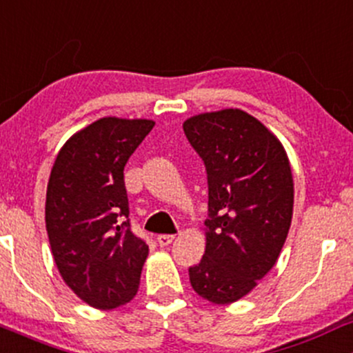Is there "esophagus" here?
<instances>
[{"mask_svg": "<svg viewBox=\"0 0 353 353\" xmlns=\"http://www.w3.org/2000/svg\"><path fill=\"white\" fill-rule=\"evenodd\" d=\"M173 240H175V235H158V239H157L160 247H168Z\"/></svg>", "mask_w": 353, "mask_h": 353, "instance_id": "1", "label": "esophagus"}]
</instances>
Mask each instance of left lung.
<instances>
[{"label": "left lung", "mask_w": 353, "mask_h": 353, "mask_svg": "<svg viewBox=\"0 0 353 353\" xmlns=\"http://www.w3.org/2000/svg\"><path fill=\"white\" fill-rule=\"evenodd\" d=\"M183 132L208 175L207 247L190 283L201 299L230 305L279 260L294 215L290 161L282 141L239 108L190 117Z\"/></svg>", "instance_id": "1"}]
</instances>
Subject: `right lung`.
<instances>
[{"mask_svg":"<svg viewBox=\"0 0 353 353\" xmlns=\"http://www.w3.org/2000/svg\"><path fill=\"white\" fill-rule=\"evenodd\" d=\"M155 126L105 117L70 137L46 188L45 221L59 275L90 307L112 310L137 295L148 245L133 235L123 170Z\"/></svg>","mask_w":353,"mask_h":353,"instance_id":"right-lung-1","label":"right lung"}]
</instances>
